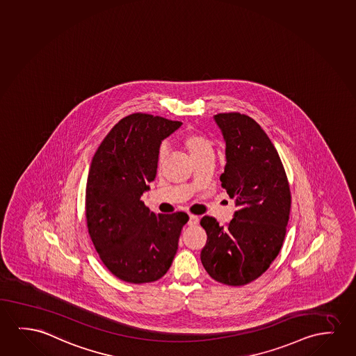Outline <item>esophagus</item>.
Returning <instances> with one entry per match:
<instances>
[{
    "label": "esophagus",
    "instance_id": "obj_1",
    "mask_svg": "<svg viewBox=\"0 0 356 356\" xmlns=\"http://www.w3.org/2000/svg\"><path fill=\"white\" fill-rule=\"evenodd\" d=\"M196 224H198V217L190 216L188 217V225H196Z\"/></svg>",
    "mask_w": 356,
    "mask_h": 356
}]
</instances>
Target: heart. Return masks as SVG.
<instances>
[{
	"label": "heart",
	"instance_id": "heart-1",
	"mask_svg": "<svg viewBox=\"0 0 356 356\" xmlns=\"http://www.w3.org/2000/svg\"><path fill=\"white\" fill-rule=\"evenodd\" d=\"M184 145L193 160L201 159L208 155H214V149H213L211 140L202 134H186L185 138H184ZM166 154H168L166 147H161L159 152V163L165 159Z\"/></svg>",
	"mask_w": 356,
	"mask_h": 356
}]
</instances>
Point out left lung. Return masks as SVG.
<instances>
[{
	"mask_svg": "<svg viewBox=\"0 0 356 356\" xmlns=\"http://www.w3.org/2000/svg\"><path fill=\"white\" fill-rule=\"evenodd\" d=\"M225 142L222 186L236 201L227 227L203 217L207 232L201 261L219 283H251L269 268L283 245L290 213V188L278 152L262 127L246 115L213 116Z\"/></svg>",
	"mask_w": 356,
	"mask_h": 356,
	"instance_id": "left-lung-1",
	"label": "left lung"
}]
</instances>
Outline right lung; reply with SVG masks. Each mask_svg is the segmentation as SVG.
<instances>
[{
    "mask_svg": "<svg viewBox=\"0 0 356 356\" xmlns=\"http://www.w3.org/2000/svg\"><path fill=\"white\" fill-rule=\"evenodd\" d=\"M181 124L132 113L113 126L90 163L88 232L106 268L127 283H150L168 272L188 220L181 211L156 216L140 201L156 176L161 142Z\"/></svg>",
    "mask_w": 356,
    "mask_h": 356,
    "instance_id": "obj_1",
    "label": "right lung"
}]
</instances>
